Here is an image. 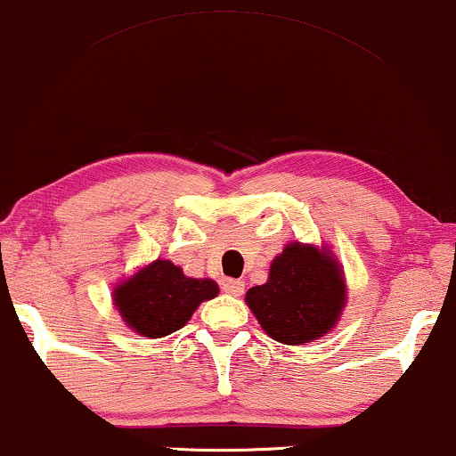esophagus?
Returning <instances> with one entry per match:
<instances>
[{
    "label": "esophagus",
    "mask_w": 456,
    "mask_h": 456,
    "mask_svg": "<svg viewBox=\"0 0 456 456\" xmlns=\"http://www.w3.org/2000/svg\"><path fill=\"white\" fill-rule=\"evenodd\" d=\"M223 290L227 292V295H232V297H241L244 295V281L241 280H224L223 281Z\"/></svg>",
    "instance_id": "esophagus-1"
}]
</instances>
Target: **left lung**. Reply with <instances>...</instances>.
<instances>
[{"label": "left lung", "instance_id": "8db88e82", "mask_svg": "<svg viewBox=\"0 0 456 456\" xmlns=\"http://www.w3.org/2000/svg\"><path fill=\"white\" fill-rule=\"evenodd\" d=\"M246 303L271 338L309 343L337 324L345 305L343 273L330 255L295 241L271 263L267 284L248 290Z\"/></svg>", "mask_w": 456, "mask_h": 456}]
</instances>
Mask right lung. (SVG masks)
<instances>
[{
    "instance_id": "add662e5",
    "label": "right lung",
    "mask_w": 456,
    "mask_h": 456,
    "mask_svg": "<svg viewBox=\"0 0 456 456\" xmlns=\"http://www.w3.org/2000/svg\"><path fill=\"white\" fill-rule=\"evenodd\" d=\"M216 295L212 280L187 278L170 261H155L115 290V305L138 334L159 338L185 326L198 305Z\"/></svg>"
}]
</instances>
